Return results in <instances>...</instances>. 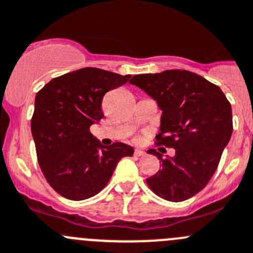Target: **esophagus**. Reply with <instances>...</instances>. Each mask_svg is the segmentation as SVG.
<instances>
[{
    "instance_id": "34e87169",
    "label": "esophagus",
    "mask_w": 253,
    "mask_h": 253,
    "mask_svg": "<svg viewBox=\"0 0 253 253\" xmlns=\"http://www.w3.org/2000/svg\"><path fill=\"white\" fill-rule=\"evenodd\" d=\"M134 155H135V156H144V155H145V151L140 150V149H136V150L134 151Z\"/></svg>"
}]
</instances>
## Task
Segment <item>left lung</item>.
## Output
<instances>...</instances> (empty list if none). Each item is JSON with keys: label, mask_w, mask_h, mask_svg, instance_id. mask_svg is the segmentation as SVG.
<instances>
[{"label": "left lung", "mask_w": 253, "mask_h": 253, "mask_svg": "<svg viewBox=\"0 0 253 253\" xmlns=\"http://www.w3.org/2000/svg\"><path fill=\"white\" fill-rule=\"evenodd\" d=\"M130 83L150 95L161 110L159 144L174 148L161 169L146 179L158 196L179 203L204 189L215 174L232 135V109L220 86L189 71L136 74Z\"/></svg>", "instance_id": "left-lung-1"}]
</instances>
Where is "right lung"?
<instances>
[{"mask_svg": "<svg viewBox=\"0 0 253 253\" xmlns=\"http://www.w3.org/2000/svg\"><path fill=\"white\" fill-rule=\"evenodd\" d=\"M130 77L88 67L52 79L36 95L31 130L38 164L63 197L79 201L97 195L118 161L134 154L124 143L102 145L89 131L104 117L105 93L130 82Z\"/></svg>", "mask_w": 253, "mask_h": 253, "instance_id": "obj_1", "label": "right lung"}]
</instances>
